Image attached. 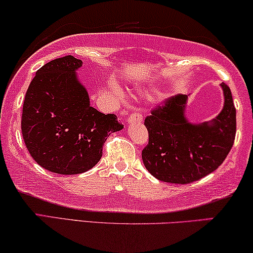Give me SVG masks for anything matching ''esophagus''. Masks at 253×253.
<instances>
[{
	"label": "esophagus",
	"instance_id": "34e87169",
	"mask_svg": "<svg viewBox=\"0 0 253 253\" xmlns=\"http://www.w3.org/2000/svg\"><path fill=\"white\" fill-rule=\"evenodd\" d=\"M141 121H143V115H141L140 110H136V112H133L129 116V119H127V122H129L130 124L139 123V122H141Z\"/></svg>",
	"mask_w": 253,
	"mask_h": 253
}]
</instances>
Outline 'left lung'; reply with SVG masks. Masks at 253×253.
I'll return each mask as SVG.
<instances>
[{
  "instance_id": "left-lung-1",
  "label": "left lung",
  "mask_w": 253,
  "mask_h": 253,
  "mask_svg": "<svg viewBox=\"0 0 253 253\" xmlns=\"http://www.w3.org/2000/svg\"><path fill=\"white\" fill-rule=\"evenodd\" d=\"M224 106L211 122L190 123L188 96L178 94L152 109L145 119L148 144L141 152L145 167L159 181L188 184L213 172L224 161L236 134V109L222 83Z\"/></svg>"
}]
</instances>
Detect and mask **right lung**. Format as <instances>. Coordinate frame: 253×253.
I'll use <instances>...</instances> for the list:
<instances>
[{
    "mask_svg": "<svg viewBox=\"0 0 253 253\" xmlns=\"http://www.w3.org/2000/svg\"><path fill=\"white\" fill-rule=\"evenodd\" d=\"M82 60L55 58L36 72L26 91L22 114L24 141L38 165L62 175L89 170L102 157L110 133L123 129L115 114L89 105L76 70Z\"/></svg>",
    "mask_w": 253,
    "mask_h": 253,
    "instance_id": "right-lung-1",
    "label": "right lung"
}]
</instances>
